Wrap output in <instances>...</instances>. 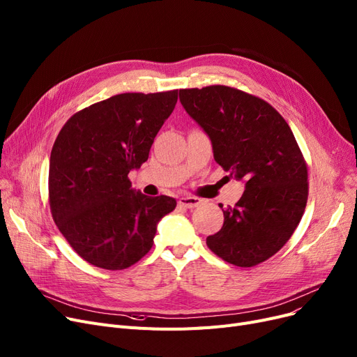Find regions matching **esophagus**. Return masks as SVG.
Listing matches in <instances>:
<instances>
[{
	"label": "esophagus",
	"instance_id": "1",
	"mask_svg": "<svg viewBox=\"0 0 357 357\" xmlns=\"http://www.w3.org/2000/svg\"><path fill=\"white\" fill-rule=\"evenodd\" d=\"M199 203H201L199 198L191 197V195H185V197L179 198V204L183 206V207H187V208H194V207L199 206Z\"/></svg>",
	"mask_w": 357,
	"mask_h": 357
}]
</instances>
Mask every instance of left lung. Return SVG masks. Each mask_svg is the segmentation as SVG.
Returning a JSON list of instances; mask_svg holds the SVG:
<instances>
[{
	"instance_id": "1",
	"label": "left lung",
	"mask_w": 357,
	"mask_h": 357,
	"mask_svg": "<svg viewBox=\"0 0 357 357\" xmlns=\"http://www.w3.org/2000/svg\"><path fill=\"white\" fill-rule=\"evenodd\" d=\"M179 100L208 134L214 160L245 181L207 246L229 264L258 266L282 250L306 207L307 165L296 138L268 102L235 87L181 89Z\"/></svg>"
}]
</instances>
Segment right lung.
Masks as SVG:
<instances>
[{
    "label": "right lung",
    "mask_w": 357,
    "mask_h": 357,
    "mask_svg": "<svg viewBox=\"0 0 357 357\" xmlns=\"http://www.w3.org/2000/svg\"><path fill=\"white\" fill-rule=\"evenodd\" d=\"M176 100L178 90L121 93L75 112L61 128L50 160V207L89 264L134 266L151 250L158 222L175 210L172 197L134 192L128 174L149 159Z\"/></svg>",
    "instance_id": "1"
}]
</instances>
